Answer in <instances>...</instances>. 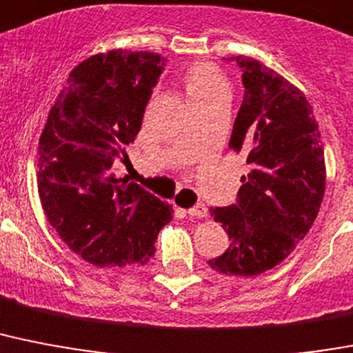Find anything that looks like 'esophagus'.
<instances>
[{"label":"esophagus","mask_w":353,"mask_h":353,"mask_svg":"<svg viewBox=\"0 0 353 353\" xmlns=\"http://www.w3.org/2000/svg\"><path fill=\"white\" fill-rule=\"evenodd\" d=\"M186 214L192 217H206L208 216V210H206L205 205H201V203H199V205L188 208V210H186Z\"/></svg>","instance_id":"1"}]
</instances>
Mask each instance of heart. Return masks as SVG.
<instances>
[{"label":"heart","mask_w":353,"mask_h":353,"mask_svg":"<svg viewBox=\"0 0 353 353\" xmlns=\"http://www.w3.org/2000/svg\"><path fill=\"white\" fill-rule=\"evenodd\" d=\"M181 83L190 103H199L216 96H226V81L221 70L206 61L192 63L183 70Z\"/></svg>","instance_id":"b5f03b06"}]
</instances>
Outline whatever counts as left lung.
<instances>
[{
    "label": "left lung",
    "mask_w": 353,
    "mask_h": 353,
    "mask_svg": "<svg viewBox=\"0 0 353 353\" xmlns=\"http://www.w3.org/2000/svg\"><path fill=\"white\" fill-rule=\"evenodd\" d=\"M243 70L245 99L228 147L243 152L237 205L210 208L230 246L208 261L226 276L252 277L277 266L308 234L326 185L319 125L305 94L254 57H228Z\"/></svg>",
    "instance_id": "1"
}]
</instances>
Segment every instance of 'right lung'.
<instances>
[{
    "mask_svg": "<svg viewBox=\"0 0 353 353\" xmlns=\"http://www.w3.org/2000/svg\"><path fill=\"white\" fill-rule=\"evenodd\" d=\"M163 67L156 52L116 48L90 56L68 74L48 112L37 194L54 230L90 265H145L172 219L170 205L110 172L136 139Z\"/></svg>",
    "mask_w": 353,
    "mask_h": 353,
    "instance_id": "right-lung-1",
    "label": "right lung"
}]
</instances>
